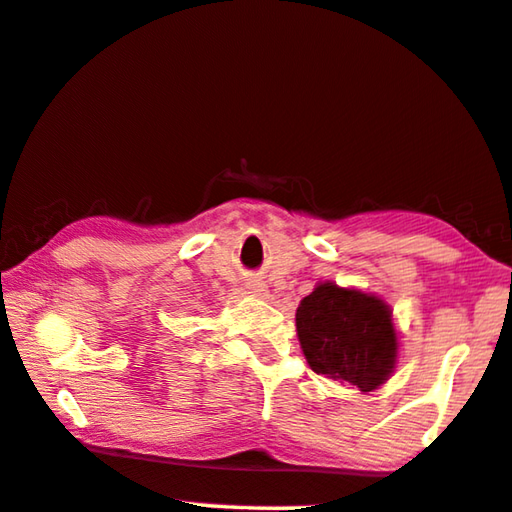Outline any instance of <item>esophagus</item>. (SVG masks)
<instances>
[{
  "instance_id": "esophagus-1",
  "label": "esophagus",
  "mask_w": 512,
  "mask_h": 512,
  "mask_svg": "<svg viewBox=\"0 0 512 512\" xmlns=\"http://www.w3.org/2000/svg\"><path fill=\"white\" fill-rule=\"evenodd\" d=\"M246 289H248L253 296H266V285H264L262 280H248V282H246Z\"/></svg>"
}]
</instances>
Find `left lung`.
I'll use <instances>...</instances> for the list:
<instances>
[{
  "label": "left lung",
  "instance_id": "1",
  "mask_svg": "<svg viewBox=\"0 0 512 512\" xmlns=\"http://www.w3.org/2000/svg\"><path fill=\"white\" fill-rule=\"evenodd\" d=\"M296 330L307 362L321 376L371 392L394 371L399 344L392 312L376 296L323 282L300 300Z\"/></svg>",
  "mask_w": 512,
  "mask_h": 512
}]
</instances>
